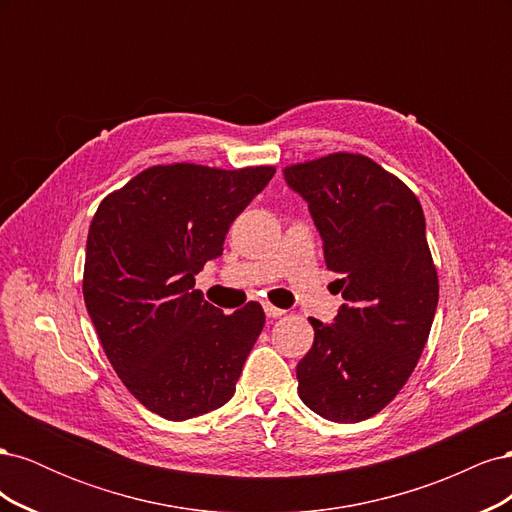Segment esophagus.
Returning <instances> with one entry per match:
<instances>
[{"label": "esophagus", "instance_id": "obj_1", "mask_svg": "<svg viewBox=\"0 0 512 512\" xmlns=\"http://www.w3.org/2000/svg\"><path fill=\"white\" fill-rule=\"evenodd\" d=\"M262 307H265V314H267V318H280V316H284V314H286L284 309L275 307V305H271V303H265Z\"/></svg>", "mask_w": 512, "mask_h": 512}]
</instances>
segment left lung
I'll return each instance as SVG.
<instances>
[{
  "mask_svg": "<svg viewBox=\"0 0 512 512\" xmlns=\"http://www.w3.org/2000/svg\"><path fill=\"white\" fill-rule=\"evenodd\" d=\"M284 179L307 203L344 299L331 324L309 318L299 397L322 418L359 423L408 382L436 316L425 215L406 183L356 153L288 166Z\"/></svg>",
  "mask_w": 512,
  "mask_h": 512,
  "instance_id": "8db88e82",
  "label": "left lung"
}]
</instances>
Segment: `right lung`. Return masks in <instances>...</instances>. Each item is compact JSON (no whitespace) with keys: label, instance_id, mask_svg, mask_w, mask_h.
Returning <instances> with one entry per match:
<instances>
[{"label":"right lung","instance_id":"right-lung-1","mask_svg":"<svg viewBox=\"0 0 512 512\" xmlns=\"http://www.w3.org/2000/svg\"><path fill=\"white\" fill-rule=\"evenodd\" d=\"M273 175V166H151L91 220L87 314L121 382L168 421L224 406L265 327L258 303L226 316L194 275L222 256L230 224Z\"/></svg>","mask_w":512,"mask_h":512}]
</instances>
